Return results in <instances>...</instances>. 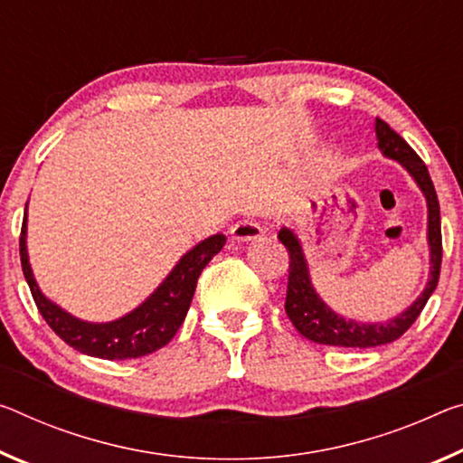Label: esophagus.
Here are the masks:
<instances>
[{
	"instance_id": "34e87169",
	"label": "esophagus",
	"mask_w": 463,
	"mask_h": 463,
	"mask_svg": "<svg viewBox=\"0 0 463 463\" xmlns=\"http://www.w3.org/2000/svg\"><path fill=\"white\" fill-rule=\"evenodd\" d=\"M231 234H232V239H237V241H255V239L263 237V229L258 222H255V220L243 218L232 226Z\"/></svg>"
}]
</instances>
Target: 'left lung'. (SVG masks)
Masks as SVG:
<instances>
[{"label": "left lung", "instance_id": "left-lung-1", "mask_svg": "<svg viewBox=\"0 0 463 463\" xmlns=\"http://www.w3.org/2000/svg\"><path fill=\"white\" fill-rule=\"evenodd\" d=\"M375 134L379 142V150L385 154L387 158L398 160V163L412 175L416 185L427 197L429 208V251H430V271L429 282L424 286L422 295L418 297L406 311L400 313L398 317L387 321V324H358L354 319H346L344 315H337L335 311L321 300V297L315 292L309 276V266H307L303 247L295 234V231L284 229L278 232V239L286 247L290 255V268H288V290H286V303L284 309L292 326L298 329L300 335L307 340L327 344V346H344V348H373L381 346V344H390L398 340L400 335L406 334V329L414 324L418 315L422 313L424 305L430 298L432 292L437 288L439 274H441V258H443V245H441V210H439V200L435 185H432L430 175L427 165L422 163L420 156L410 148L406 139L395 134V131L387 126L383 119L375 121Z\"/></svg>", "mask_w": 463, "mask_h": 463}]
</instances>
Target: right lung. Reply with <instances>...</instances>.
I'll use <instances>...</instances> for the list:
<instances>
[{
    "label": "right lung",
    "mask_w": 463,
    "mask_h": 463,
    "mask_svg": "<svg viewBox=\"0 0 463 463\" xmlns=\"http://www.w3.org/2000/svg\"><path fill=\"white\" fill-rule=\"evenodd\" d=\"M224 243V234H212L203 239L202 243H197L183 255L177 266L171 269V274L142 305L119 319L107 321V324H90V321L73 317L43 295L33 276L31 261H28L26 212L20 232V261L36 309L68 346L88 356L105 358V361H126V358L152 354L173 340L185 319L189 305H192L197 278Z\"/></svg>",
    "instance_id": "right-lung-1"
}]
</instances>
